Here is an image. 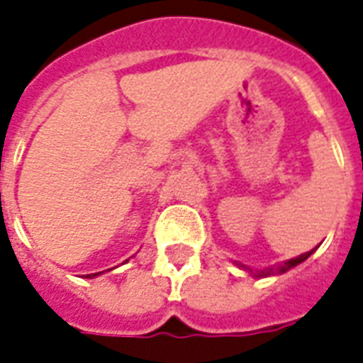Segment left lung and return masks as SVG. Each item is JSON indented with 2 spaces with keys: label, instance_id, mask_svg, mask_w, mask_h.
Segmentation results:
<instances>
[{
  "label": "left lung",
  "instance_id": "1",
  "mask_svg": "<svg viewBox=\"0 0 363 363\" xmlns=\"http://www.w3.org/2000/svg\"><path fill=\"white\" fill-rule=\"evenodd\" d=\"M311 253H313V250H311V252L302 253V255H298V257L289 259V261H285V263L279 264V267L264 268V270H250V268H246V267H244V264H240V263H237V264H238V267H242L244 270H248V272L252 274L253 278H267V276H274V274H284V272H287V270H291V268L296 267V264L304 263L306 259H308L309 255H311Z\"/></svg>",
  "mask_w": 363,
  "mask_h": 363
}]
</instances>
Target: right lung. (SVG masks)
<instances>
[{
    "label": "right lung",
    "mask_w": 363,
    "mask_h": 363,
    "mask_svg": "<svg viewBox=\"0 0 363 363\" xmlns=\"http://www.w3.org/2000/svg\"><path fill=\"white\" fill-rule=\"evenodd\" d=\"M100 272H95V274H87V278H96Z\"/></svg>",
    "instance_id": "1"
}]
</instances>
